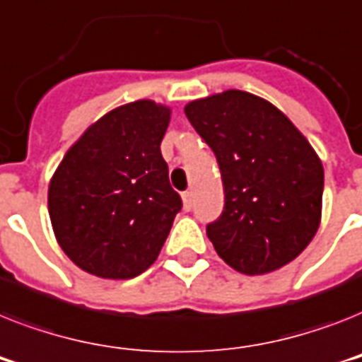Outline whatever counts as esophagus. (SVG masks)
Listing matches in <instances>:
<instances>
[{
	"mask_svg": "<svg viewBox=\"0 0 362 362\" xmlns=\"http://www.w3.org/2000/svg\"><path fill=\"white\" fill-rule=\"evenodd\" d=\"M182 201H184V208L189 211L191 208H193V191L191 189L184 191V193H182Z\"/></svg>",
	"mask_w": 362,
	"mask_h": 362,
	"instance_id": "obj_1",
	"label": "esophagus"
}]
</instances>
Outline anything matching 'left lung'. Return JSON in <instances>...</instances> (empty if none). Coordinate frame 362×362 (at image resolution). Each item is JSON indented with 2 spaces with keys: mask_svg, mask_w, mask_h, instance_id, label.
Instances as JSON below:
<instances>
[{
  "mask_svg": "<svg viewBox=\"0 0 362 362\" xmlns=\"http://www.w3.org/2000/svg\"><path fill=\"white\" fill-rule=\"evenodd\" d=\"M184 111L221 171L225 206L206 225L217 255L245 275L292 262L322 217L324 167L310 143L283 111L243 90L193 100Z\"/></svg>",
  "mask_w": 362,
  "mask_h": 362,
  "instance_id": "1",
  "label": "left lung"
}]
</instances>
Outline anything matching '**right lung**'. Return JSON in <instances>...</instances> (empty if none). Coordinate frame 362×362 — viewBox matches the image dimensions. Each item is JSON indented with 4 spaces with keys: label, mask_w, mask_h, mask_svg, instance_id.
I'll use <instances>...</instances> for the list:
<instances>
[{
    "label": "right lung",
    "mask_w": 362,
    "mask_h": 362,
    "mask_svg": "<svg viewBox=\"0 0 362 362\" xmlns=\"http://www.w3.org/2000/svg\"><path fill=\"white\" fill-rule=\"evenodd\" d=\"M171 110L137 100L89 126L48 189L59 245L83 272L134 279L156 262L182 199L160 145Z\"/></svg>",
    "instance_id": "right-lung-1"
}]
</instances>
